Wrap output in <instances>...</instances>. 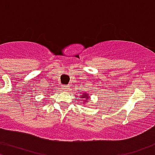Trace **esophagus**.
Segmentation results:
<instances>
[{
  "label": "esophagus",
  "instance_id": "esophagus-1",
  "mask_svg": "<svg viewBox=\"0 0 155 155\" xmlns=\"http://www.w3.org/2000/svg\"><path fill=\"white\" fill-rule=\"evenodd\" d=\"M62 89L65 90V91H68L69 89H70V88H69V86H67V85H62Z\"/></svg>",
  "mask_w": 155,
  "mask_h": 155
}]
</instances>
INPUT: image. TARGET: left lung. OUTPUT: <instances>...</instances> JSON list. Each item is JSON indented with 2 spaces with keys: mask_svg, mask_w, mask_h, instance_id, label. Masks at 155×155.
<instances>
[{
  "mask_svg": "<svg viewBox=\"0 0 155 155\" xmlns=\"http://www.w3.org/2000/svg\"><path fill=\"white\" fill-rule=\"evenodd\" d=\"M81 98H83V99H88V98H89V95L87 94H84L81 96Z\"/></svg>",
  "mask_w": 155,
  "mask_h": 155,
  "instance_id": "obj_1",
  "label": "left lung"
}]
</instances>
